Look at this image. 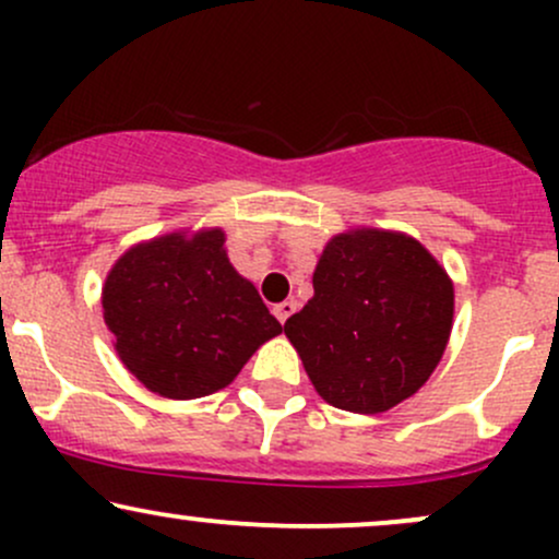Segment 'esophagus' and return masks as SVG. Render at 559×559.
Segmentation results:
<instances>
[{
    "label": "esophagus",
    "mask_w": 559,
    "mask_h": 559,
    "mask_svg": "<svg viewBox=\"0 0 559 559\" xmlns=\"http://www.w3.org/2000/svg\"><path fill=\"white\" fill-rule=\"evenodd\" d=\"M294 312H297V301H294V299H286V301H281V305L273 307V316L278 318L281 325H284L286 320L294 316Z\"/></svg>",
    "instance_id": "obj_1"
}]
</instances>
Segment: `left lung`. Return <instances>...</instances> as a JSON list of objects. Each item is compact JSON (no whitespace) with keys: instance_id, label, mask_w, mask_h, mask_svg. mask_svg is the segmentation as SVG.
I'll return each instance as SVG.
<instances>
[{"instance_id":"obj_1","label":"left lung","mask_w":559,"mask_h":559,"mask_svg":"<svg viewBox=\"0 0 559 559\" xmlns=\"http://www.w3.org/2000/svg\"><path fill=\"white\" fill-rule=\"evenodd\" d=\"M312 288L284 331L325 402L386 413L428 381L452 331L454 288L420 241L376 228L333 236Z\"/></svg>"}]
</instances>
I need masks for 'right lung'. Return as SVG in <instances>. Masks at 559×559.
<instances>
[{"mask_svg": "<svg viewBox=\"0 0 559 559\" xmlns=\"http://www.w3.org/2000/svg\"><path fill=\"white\" fill-rule=\"evenodd\" d=\"M221 228L170 234L115 262L102 307L120 360L146 389L194 400L228 386L278 336L258 288L234 271Z\"/></svg>", "mask_w": 559, "mask_h": 559, "instance_id": "1", "label": "right lung"}]
</instances>
